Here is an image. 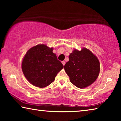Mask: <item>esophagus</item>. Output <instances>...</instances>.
<instances>
[{"instance_id": "esophagus-1", "label": "esophagus", "mask_w": 121, "mask_h": 121, "mask_svg": "<svg viewBox=\"0 0 121 121\" xmlns=\"http://www.w3.org/2000/svg\"><path fill=\"white\" fill-rule=\"evenodd\" d=\"M62 64H63V65H65V61H62Z\"/></svg>"}]
</instances>
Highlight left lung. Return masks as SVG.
Listing matches in <instances>:
<instances>
[{
	"label": "left lung",
	"instance_id": "8db88e82",
	"mask_svg": "<svg viewBox=\"0 0 121 121\" xmlns=\"http://www.w3.org/2000/svg\"><path fill=\"white\" fill-rule=\"evenodd\" d=\"M69 59L64 68L71 83L82 89L95 82L100 72V62L95 55L86 48L75 49Z\"/></svg>",
	"mask_w": 121,
	"mask_h": 121
}]
</instances>
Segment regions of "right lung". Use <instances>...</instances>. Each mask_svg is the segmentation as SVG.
Listing matches in <instances>:
<instances>
[{"label":"right lung","mask_w":121,"mask_h":121,"mask_svg":"<svg viewBox=\"0 0 121 121\" xmlns=\"http://www.w3.org/2000/svg\"><path fill=\"white\" fill-rule=\"evenodd\" d=\"M52 51V48L39 44L30 48L24 56L22 71L27 80L35 86H48L63 68L62 63Z\"/></svg>","instance_id":"right-lung-1"}]
</instances>
